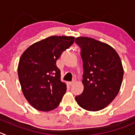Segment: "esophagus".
<instances>
[{
	"instance_id": "1",
	"label": "esophagus",
	"mask_w": 135,
	"mask_h": 135,
	"mask_svg": "<svg viewBox=\"0 0 135 135\" xmlns=\"http://www.w3.org/2000/svg\"><path fill=\"white\" fill-rule=\"evenodd\" d=\"M74 83H75V81L73 80V82H69V84L70 85V86H73V85L74 84Z\"/></svg>"
}]
</instances>
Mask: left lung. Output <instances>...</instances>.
I'll use <instances>...</instances> for the list:
<instances>
[{
  "mask_svg": "<svg viewBox=\"0 0 135 135\" xmlns=\"http://www.w3.org/2000/svg\"><path fill=\"white\" fill-rule=\"evenodd\" d=\"M75 41L81 47L83 92L75 97L83 109L97 112L108 106L119 91L123 67L115 50L108 44L87 37Z\"/></svg>",
  "mask_w": 135,
  "mask_h": 135,
  "instance_id": "1",
  "label": "left lung"
}]
</instances>
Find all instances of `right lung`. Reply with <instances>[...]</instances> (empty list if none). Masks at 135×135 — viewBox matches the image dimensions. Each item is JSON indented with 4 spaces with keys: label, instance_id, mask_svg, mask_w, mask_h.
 <instances>
[{
    "label": "right lung",
    "instance_id": "add662e5",
    "mask_svg": "<svg viewBox=\"0 0 135 135\" xmlns=\"http://www.w3.org/2000/svg\"><path fill=\"white\" fill-rule=\"evenodd\" d=\"M73 36H53L34 43L20 58L18 74L23 95L35 109L49 112L58 107L66 91L57 60L74 43Z\"/></svg>",
    "mask_w": 135,
    "mask_h": 135
}]
</instances>
